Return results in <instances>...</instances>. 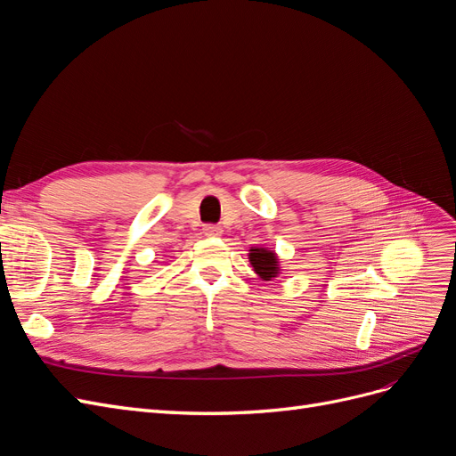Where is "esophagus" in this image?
I'll use <instances>...</instances> for the list:
<instances>
[{
  "label": "esophagus",
  "mask_w": 456,
  "mask_h": 456,
  "mask_svg": "<svg viewBox=\"0 0 456 456\" xmlns=\"http://www.w3.org/2000/svg\"><path fill=\"white\" fill-rule=\"evenodd\" d=\"M203 232H205V236H209V238H218L220 233H223V228L216 226V224H205Z\"/></svg>",
  "instance_id": "34e87169"
}]
</instances>
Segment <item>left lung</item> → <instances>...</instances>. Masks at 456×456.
Masks as SVG:
<instances>
[{"label": "left lung", "mask_w": 456, "mask_h": 456, "mask_svg": "<svg viewBox=\"0 0 456 456\" xmlns=\"http://www.w3.org/2000/svg\"><path fill=\"white\" fill-rule=\"evenodd\" d=\"M249 260L255 268V272L260 275L262 280H272L275 275L280 273V265H278V256H275L272 251L268 249H251L249 253Z\"/></svg>", "instance_id": "left-lung-1"}]
</instances>
